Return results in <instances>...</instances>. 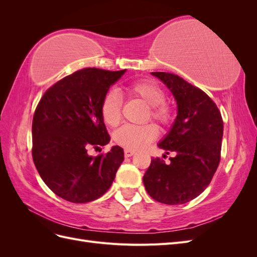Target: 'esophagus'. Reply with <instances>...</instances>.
Masks as SVG:
<instances>
[{
    "mask_svg": "<svg viewBox=\"0 0 257 257\" xmlns=\"http://www.w3.org/2000/svg\"><path fill=\"white\" fill-rule=\"evenodd\" d=\"M135 152L133 150H130V149H125L124 150V157L125 158H131L132 155H134Z\"/></svg>",
    "mask_w": 257,
    "mask_h": 257,
    "instance_id": "1",
    "label": "esophagus"
}]
</instances>
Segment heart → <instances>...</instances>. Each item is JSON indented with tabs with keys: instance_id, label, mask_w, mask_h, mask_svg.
<instances>
[{
	"instance_id": "1",
	"label": "heart",
	"mask_w": 257,
	"mask_h": 257,
	"mask_svg": "<svg viewBox=\"0 0 257 257\" xmlns=\"http://www.w3.org/2000/svg\"><path fill=\"white\" fill-rule=\"evenodd\" d=\"M130 95L143 99L149 106L148 116L157 121L163 126H166L173 120V109L165 102V92L158 83L152 80H137L126 87ZM122 97L114 90H109L100 102V114L108 126H116L121 120ZM159 135L157 126L153 124L132 125L125 124L116 130L113 134V141L125 149L142 150L152 143Z\"/></svg>"
}]
</instances>
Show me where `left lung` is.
<instances>
[{
  "label": "left lung",
  "mask_w": 257,
  "mask_h": 257,
  "mask_svg": "<svg viewBox=\"0 0 257 257\" xmlns=\"http://www.w3.org/2000/svg\"><path fill=\"white\" fill-rule=\"evenodd\" d=\"M177 100L178 114L168 134L158 145L175 152L167 165L152 159L144 176L149 195L159 203L181 205L196 198L211 182L221 159L223 120L206 93L178 75L153 72Z\"/></svg>",
  "instance_id": "8db88e82"
}]
</instances>
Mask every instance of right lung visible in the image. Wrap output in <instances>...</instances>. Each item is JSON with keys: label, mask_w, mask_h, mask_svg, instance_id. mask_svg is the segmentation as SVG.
Returning <instances> with one entry per match:
<instances>
[{"label": "right lung", "mask_w": 257, "mask_h": 257, "mask_svg": "<svg viewBox=\"0 0 257 257\" xmlns=\"http://www.w3.org/2000/svg\"><path fill=\"white\" fill-rule=\"evenodd\" d=\"M124 73L125 69H80L54 83L38 103L32 123V157L43 181L59 197L84 204L111 186L124 160L123 149L114 146L97 157L88 150L110 142L100 102Z\"/></svg>", "instance_id": "obj_1"}]
</instances>
